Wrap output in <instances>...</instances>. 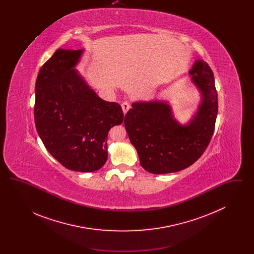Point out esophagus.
<instances>
[{
    "label": "esophagus",
    "mask_w": 254,
    "mask_h": 254,
    "mask_svg": "<svg viewBox=\"0 0 254 254\" xmlns=\"http://www.w3.org/2000/svg\"><path fill=\"white\" fill-rule=\"evenodd\" d=\"M129 108H130V106H129V104H128L127 102H124V103L122 104V109H123L124 114H126V113L128 111Z\"/></svg>",
    "instance_id": "esophagus-1"
}]
</instances>
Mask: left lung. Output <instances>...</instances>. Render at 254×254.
I'll use <instances>...</instances> for the list:
<instances>
[{"label": "left lung", "mask_w": 254, "mask_h": 254, "mask_svg": "<svg viewBox=\"0 0 254 254\" xmlns=\"http://www.w3.org/2000/svg\"><path fill=\"white\" fill-rule=\"evenodd\" d=\"M189 74L201 101L187 124L174 118L168 101L135 102L125 116V127L140 164L150 173L189 168L201 157L213 135L218 99L212 70L205 61L196 60Z\"/></svg>", "instance_id": "left-lung-1"}]
</instances>
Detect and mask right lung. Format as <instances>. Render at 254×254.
<instances>
[{
	"label": "right lung",
	"instance_id": "right-lung-1",
	"mask_svg": "<svg viewBox=\"0 0 254 254\" xmlns=\"http://www.w3.org/2000/svg\"><path fill=\"white\" fill-rule=\"evenodd\" d=\"M85 49H57L41 67L35 85L34 119L42 142L64 168L93 172L108 159L109 129L121 125V106L107 102L75 66Z\"/></svg>",
	"mask_w": 254,
	"mask_h": 254
}]
</instances>
